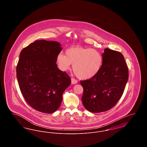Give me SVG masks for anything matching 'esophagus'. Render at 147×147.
<instances>
[{
  "label": "esophagus",
  "mask_w": 147,
  "mask_h": 147,
  "mask_svg": "<svg viewBox=\"0 0 147 147\" xmlns=\"http://www.w3.org/2000/svg\"><path fill=\"white\" fill-rule=\"evenodd\" d=\"M71 84H76L78 83V81L77 80H76L74 78H71Z\"/></svg>",
  "instance_id": "34e87169"
}]
</instances>
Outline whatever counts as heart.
<instances>
[{"instance_id": "b5f03b06", "label": "heart", "mask_w": 147, "mask_h": 147, "mask_svg": "<svg viewBox=\"0 0 147 147\" xmlns=\"http://www.w3.org/2000/svg\"><path fill=\"white\" fill-rule=\"evenodd\" d=\"M57 62L63 71L68 70L71 64H73V70L76 76L85 80L98 74L101 67L102 57L96 49L73 47L66 50L65 55L58 54Z\"/></svg>"}]
</instances>
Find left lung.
<instances>
[{
  "instance_id": "obj_1",
  "label": "left lung",
  "mask_w": 147,
  "mask_h": 147,
  "mask_svg": "<svg viewBox=\"0 0 147 147\" xmlns=\"http://www.w3.org/2000/svg\"><path fill=\"white\" fill-rule=\"evenodd\" d=\"M102 64L98 74L91 79L81 80L83 88V104L89 111H106L121 98L128 79L124 57L118 52L105 49Z\"/></svg>"
}]
</instances>
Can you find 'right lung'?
I'll use <instances>...</instances> for the list:
<instances>
[{"label":"right lung","instance_id":"add662e5","mask_svg":"<svg viewBox=\"0 0 147 147\" xmlns=\"http://www.w3.org/2000/svg\"><path fill=\"white\" fill-rule=\"evenodd\" d=\"M62 49L59 42L41 40L20 52L16 67L18 84L26 102L38 111L55 112L61 104L64 91L71 84L69 75L56 64Z\"/></svg>","mask_w":147,"mask_h":147}]
</instances>
